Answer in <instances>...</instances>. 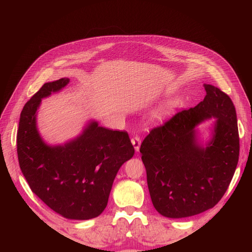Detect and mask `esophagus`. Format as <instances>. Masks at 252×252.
Here are the masks:
<instances>
[{
    "label": "esophagus",
    "mask_w": 252,
    "mask_h": 252,
    "mask_svg": "<svg viewBox=\"0 0 252 252\" xmlns=\"http://www.w3.org/2000/svg\"><path fill=\"white\" fill-rule=\"evenodd\" d=\"M131 144L133 145V148H134L135 152H138L141 147V140L139 136H134L133 139H131Z\"/></svg>",
    "instance_id": "esophagus-1"
}]
</instances>
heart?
Returning <instances> with one entry per match:
<instances>
[{
  "label": "heart",
  "mask_w": 252,
  "mask_h": 252,
  "mask_svg": "<svg viewBox=\"0 0 252 252\" xmlns=\"http://www.w3.org/2000/svg\"><path fill=\"white\" fill-rule=\"evenodd\" d=\"M175 107V102L174 101H168L165 102L164 104H162L159 106L158 109L156 111V117L158 119H163L172 112V110Z\"/></svg>",
  "instance_id": "obj_1"
}]
</instances>
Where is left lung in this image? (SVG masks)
<instances>
[{"instance_id": "1", "label": "left lung", "mask_w": 252, "mask_h": 252, "mask_svg": "<svg viewBox=\"0 0 252 252\" xmlns=\"http://www.w3.org/2000/svg\"><path fill=\"white\" fill-rule=\"evenodd\" d=\"M204 88L201 103L152 129L141 145L152 204L166 218L192 217L216 206L238 165L234 105L218 87L204 84ZM211 118V138L204 143L198 125Z\"/></svg>"}]
</instances>
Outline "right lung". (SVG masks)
Instances as JSON below:
<instances>
[{"label": "right lung", "instance_id": "right-lung-1", "mask_svg": "<svg viewBox=\"0 0 252 252\" xmlns=\"http://www.w3.org/2000/svg\"><path fill=\"white\" fill-rule=\"evenodd\" d=\"M70 80L45 83L25 104L17 148L20 168L30 189L53 211L69 220H90L104 211L116 175L134 155L125 131L110 130L90 120L64 144L45 142L36 124L42 98L65 88Z\"/></svg>", "mask_w": 252, "mask_h": 252}]
</instances>
